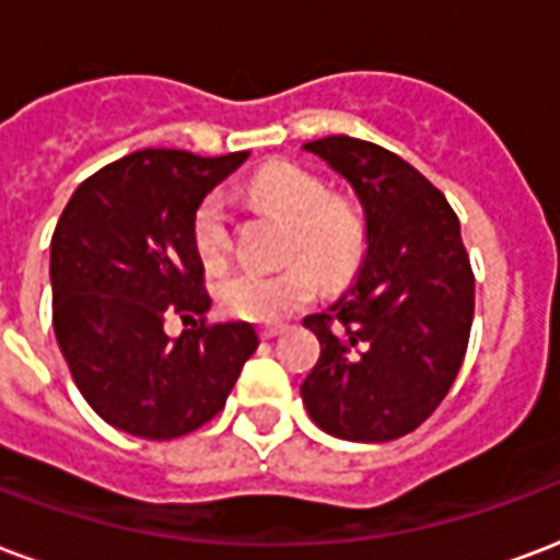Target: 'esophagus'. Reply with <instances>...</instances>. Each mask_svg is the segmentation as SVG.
<instances>
[{
	"label": "esophagus",
	"instance_id": "esophagus-1",
	"mask_svg": "<svg viewBox=\"0 0 560 560\" xmlns=\"http://www.w3.org/2000/svg\"><path fill=\"white\" fill-rule=\"evenodd\" d=\"M284 329H288L284 323H269V326H260L258 335H260V338H264V341H269V338H276V335H281V332H284Z\"/></svg>",
	"mask_w": 560,
	"mask_h": 560
}]
</instances>
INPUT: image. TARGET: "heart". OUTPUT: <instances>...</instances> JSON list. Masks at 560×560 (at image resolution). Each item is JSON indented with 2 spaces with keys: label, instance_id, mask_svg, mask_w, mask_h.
<instances>
[{
  "label": "heart",
  "instance_id": "b5f03b06",
  "mask_svg": "<svg viewBox=\"0 0 560 560\" xmlns=\"http://www.w3.org/2000/svg\"><path fill=\"white\" fill-rule=\"evenodd\" d=\"M248 198L255 205L276 210L291 222L284 240V260H300L281 272H255L240 269L219 281V308L246 323H272L284 314L308 305L317 293V276L341 279L353 269L362 252V222L353 210L329 196L308 168L293 163H269L258 168L246 184ZM192 248L201 267L217 272L231 255V213L222 196H207L192 213ZM312 262L311 268L307 264Z\"/></svg>",
  "mask_w": 560,
  "mask_h": 560
}]
</instances>
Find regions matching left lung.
Wrapping results in <instances>:
<instances>
[{
	"label": "left lung",
	"mask_w": 560,
	"mask_h": 560,
	"mask_svg": "<svg viewBox=\"0 0 560 560\" xmlns=\"http://www.w3.org/2000/svg\"><path fill=\"white\" fill-rule=\"evenodd\" d=\"M305 151L355 189L368 252L353 288L302 320L320 341L302 404L338 439L407 436L448 395L469 347L475 272L459 219L428 177L380 144L326 136Z\"/></svg>",
	"instance_id": "left-lung-1"
}]
</instances>
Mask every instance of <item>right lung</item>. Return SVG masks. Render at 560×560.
<instances>
[{"label": "right lung", "instance_id": "1", "mask_svg": "<svg viewBox=\"0 0 560 560\" xmlns=\"http://www.w3.org/2000/svg\"><path fill=\"white\" fill-rule=\"evenodd\" d=\"M248 151L127 153L85 177L49 243L52 329L73 383L112 428L142 439L192 433L225 407L258 350L248 323H207L192 213ZM168 313L194 322L172 342Z\"/></svg>", "mask_w": 560, "mask_h": 560}]
</instances>
